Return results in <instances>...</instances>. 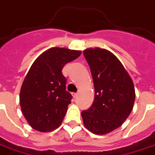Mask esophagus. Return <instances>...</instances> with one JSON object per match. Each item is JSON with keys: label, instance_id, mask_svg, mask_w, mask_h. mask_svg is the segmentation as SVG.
Instances as JSON below:
<instances>
[{"label": "esophagus", "instance_id": "obj_1", "mask_svg": "<svg viewBox=\"0 0 155 155\" xmlns=\"http://www.w3.org/2000/svg\"><path fill=\"white\" fill-rule=\"evenodd\" d=\"M72 95H73V97H74V98H76V97L78 96V93H73Z\"/></svg>", "mask_w": 155, "mask_h": 155}]
</instances>
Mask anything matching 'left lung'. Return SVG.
I'll list each match as a JSON object with an SVG mask.
<instances>
[{"mask_svg":"<svg viewBox=\"0 0 155 155\" xmlns=\"http://www.w3.org/2000/svg\"><path fill=\"white\" fill-rule=\"evenodd\" d=\"M94 86V100L82 111L84 125L96 135H105L121 127L131 113L136 98L134 84L115 55L99 48H87Z\"/></svg>","mask_w":155,"mask_h":155,"instance_id":"obj_1","label":"left lung"}]
</instances>
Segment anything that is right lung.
<instances>
[{"label": "right lung", "instance_id": "obj_1", "mask_svg": "<svg viewBox=\"0 0 155 155\" xmlns=\"http://www.w3.org/2000/svg\"><path fill=\"white\" fill-rule=\"evenodd\" d=\"M81 54V51L51 48L31 66L20 89L19 104L34 130L48 132L61 124L72 98L66 90V80L61 71L66 63Z\"/></svg>", "mask_w": 155, "mask_h": 155}]
</instances>
